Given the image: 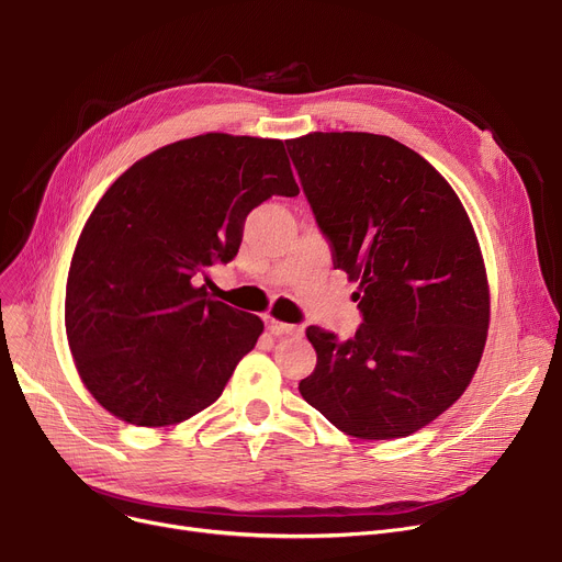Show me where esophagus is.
<instances>
[{"label": "esophagus", "instance_id": "1", "mask_svg": "<svg viewBox=\"0 0 562 562\" xmlns=\"http://www.w3.org/2000/svg\"><path fill=\"white\" fill-rule=\"evenodd\" d=\"M266 323H269V330H271V335H276V337H282V335H286V337H299V335H303V326H293V323H282V321H278V318H269Z\"/></svg>", "mask_w": 562, "mask_h": 562}]
</instances>
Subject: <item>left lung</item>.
I'll return each instance as SVG.
<instances>
[{"label":"left lung","mask_w":562,"mask_h":562,"mask_svg":"<svg viewBox=\"0 0 562 562\" xmlns=\"http://www.w3.org/2000/svg\"><path fill=\"white\" fill-rule=\"evenodd\" d=\"M335 266L364 314L337 341L310 326L303 398L358 439L407 437L469 387L490 328L487 271L451 184L407 145L367 132L286 140Z\"/></svg>","instance_id":"left-lung-1"}]
</instances>
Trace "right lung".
Here are the masks:
<instances>
[{"mask_svg":"<svg viewBox=\"0 0 562 562\" xmlns=\"http://www.w3.org/2000/svg\"><path fill=\"white\" fill-rule=\"evenodd\" d=\"M271 195H299L284 143L210 132L138 159L100 198L70 261L66 335L115 419L164 428L218 401L263 321L200 280L239 252L246 216Z\"/></svg>","mask_w":562,"mask_h":562,"instance_id":"right-lung-1","label":"right lung"}]
</instances>
